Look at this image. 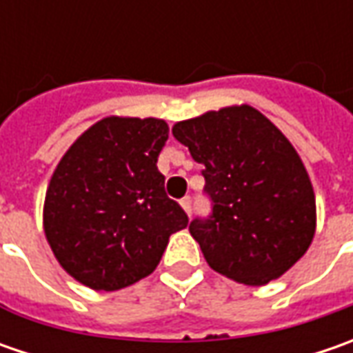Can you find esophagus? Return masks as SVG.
<instances>
[{"label": "esophagus", "instance_id": "obj_1", "mask_svg": "<svg viewBox=\"0 0 353 353\" xmlns=\"http://www.w3.org/2000/svg\"><path fill=\"white\" fill-rule=\"evenodd\" d=\"M181 206H183L184 212H186L188 216L192 214V200H190V196H184L183 200H181Z\"/></svg>", "mask_w": 353, "mask_h": 353}]
</instances>
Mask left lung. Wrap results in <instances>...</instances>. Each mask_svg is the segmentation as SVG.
<instances>
[{
    "label": "left lung",
    "instance_id": "1",
    "mask_svg": "<svg viewBox=\"0 0 353 353\" xmlns=\"http://www.w3.org/2000/svg\"><path fill=\"white\" fill-rule=\"evenodd\" d=\"M172 135L204 167L212 214L188 230L212 269L251 287L289 271L316 228L314 190L291 141L251 105L179 121Z\"/></svg>",
    "mask_w": 353,
    "mask_h": 353
}]
</instances>
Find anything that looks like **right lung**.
<instances>
[{
	"label": "right lung",
	"instance_id": "add662e5",
	"mask_svg": "<svg viewBox=\"0 0 353 353\" xmlns=\"http://www.w3.org/2000/svg\"><path fill=\"white\" fill-rule=\"evenodd\" d=\"M169 125L155 117H103L52 172L43 224L62 269L94 291H117L155 271L188 216L165 192L157 159Z\"/></svg>",
	"mask_w": 353,
	"mask_h": 353
}]
</instances>
